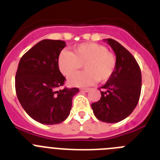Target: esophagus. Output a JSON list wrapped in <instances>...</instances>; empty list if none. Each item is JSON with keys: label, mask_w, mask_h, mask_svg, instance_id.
Wrapping results in <instances>:
<instances>
[{"label": "esophagus", "mask_w": 160, "mask_h": 160, "mask_svg": "<svg viewBox=\"0 0 160 160\" xmlns=\"http://www.w3.org/2000/svg\"><path fill=\"white\" fill-rule=\"evenodd\" d=\"M81 90L82 91V92H89L90 90V89L89 88H85V89H81Z\"/></svg>", "instance_id": "1"}]
</instances>
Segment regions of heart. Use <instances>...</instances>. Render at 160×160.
<instances>
[{
  "label": "heart",
  "mask_w": 160,
  "mask_h": 160,
  "mask_svg": "<svg viewBox=\"0 0 160 160\" xmlns=\"http://www.w3.org/2000/svg\"><path fill=\"white\" fill-rule=\"evenodd\" d=\"M82 66L86 70L70 76L68 79L70 86L88 87L97 81L109 79L116 67V57L107 47L97 43L81 44L72 52L64 50L59 54L58 67L63 75H71Z\"/></svg>",
  "instance_id": "heart-1"
}]
</instances>
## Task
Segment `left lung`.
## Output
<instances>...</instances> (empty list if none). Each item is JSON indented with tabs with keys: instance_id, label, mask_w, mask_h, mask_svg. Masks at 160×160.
<instances>
[{
	"instance_id": "8db88e82",
	"label": "left lung",
	"mask_w": 160,
	"mask_h": 160,
	"mask_svg": "<svg viewBox=\"0 0 160 160\" xmlns=\"http://www.w3.org/2000/svg\"><path fill=\"white\" fill-rule=\"evenodd\" d=\"M116 55V67L111 77L101 87V98L91 104L100 121L114 123L132 113L139 100L142 75L138 62L128 49L114 39H104ZM100 90V89H99Z\"/></svg>"
}]
</instances>
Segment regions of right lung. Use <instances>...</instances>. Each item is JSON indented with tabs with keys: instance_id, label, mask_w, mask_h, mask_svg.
Listing matches in <instances>:
<instances>
[{
	"instance_id": "add662e5",
	"label": "right lung",
	"mask_w": 160,
	"mask_h": 160,
	"mask_svg": "<svg viewBox=\"0 0 160 160\" xmlns=\"http://www.w3.org/2000/svg\"><path fill=\"white\" fill-rule=\"evenodd\" d=\"M64 41L45 39L22 56L15 78L18 98L25 111L37 122L53 125L70 114L78 88H64L66 78L58 67Z\"/></svg>"
}]
</instances>
